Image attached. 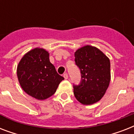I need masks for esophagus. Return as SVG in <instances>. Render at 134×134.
Listing matches in <instances>:
<instances>
[{"instance_id": "1", "label": "esophagus", "mask_w": 134, "mask_h": 134, "mask_svg": "<svg viewBox=\"0 0 134 134\" xmlns=\"http://www.w3.org/2000/svg\"><path fill=\"white\" fill-rule=\"evenodd\" d=\"M63 77L65 78V79H68V74L67 73H65L63 74Z\"/></svg>"}]
</instances>
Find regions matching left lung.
<instances>
[{
    "mask_svg": "<svg viewBox=\"0 0 134 134\" xmlns=\"http://www.w3.org/2000/svg\"><path fill=\"white\" fill-rule=\"evenodd\" d=\"M74 56L81 74L79 85L73 86L74 96L82 104H94L103 97L110 83V60L99 49L90 45L79 48Z\"/></svg>",
    "mask_w": 134,
    "mask_h": 134,
    "instance_id": "left-lung-1",
    "label": "left lung"
}]
</instances>
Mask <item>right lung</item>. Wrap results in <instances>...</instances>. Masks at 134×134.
<instances>
[{
  "instance_id": "right-lung-1",
  "label": "right lung",
  "mask_w": 134,
  "mask_h": 134,
  "mask_svg": "<svg viewBox=\"0 0 134 134\" xmlns=\"http://www.w3.org/2000/svg\"><path fill=\"white\" fill-rule=\"evenodd\" d=\"M16 73L22 89L39 100L52 96L64 80L50 63L48 51L40 48H34L24 55L18 65Z\"/></svg>"
}]
</instances>
